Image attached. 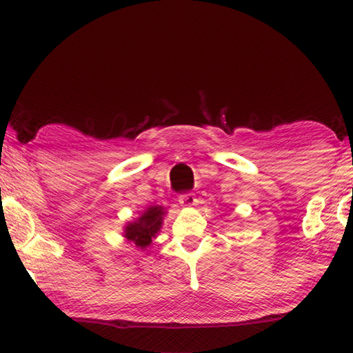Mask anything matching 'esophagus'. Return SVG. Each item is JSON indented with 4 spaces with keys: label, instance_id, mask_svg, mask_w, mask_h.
<instances>
[{
    "label": "esophagus",
    "instance_id": "obj_1",
    "mask_svg": "<svg viewBox=\"0 0 353 353\" xmlns=\"http://www.w3.org/2000/svg\"><path fill=\"white\" fill-rule=\"evenodd\" d=\"M195 203H196V199H195L194 194L189 192V194L180 195V205L183 208H192V206H195Z\"/></svg>",
    "mask_w": 353,
    "mask_h": 353
}]
</instances>
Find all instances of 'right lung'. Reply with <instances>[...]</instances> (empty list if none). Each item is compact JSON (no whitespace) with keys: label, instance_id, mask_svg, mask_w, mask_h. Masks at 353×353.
Instances as JSON below:
<instances>
[{"label":"right lung","instance_id":"right-lung-1","mask_svg":"<svg viewBox=\"0 0 353 353\" xmlns=\"http://www.w3.org/2000/svg\"><path fill=\"white\" fill-rule=\"evenodd\" d=\"M165 211L163 206H150L142 212L138 220L132 221L123 230V237L128 242H133L138 248L145 250L152 245V240L157 237V234L163 225V219Z\"/></svg>","mask_w":353,"mask_h":353}]
</instances>
